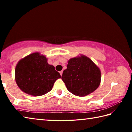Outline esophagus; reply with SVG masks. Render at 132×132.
<instances>
[{"label":"esophagus","mask_w":132,"mask_h":132,"mask_svg":"<svg viewBox=\"0 0 132 132\" xmlns=\"http://www.w3.org/2000/svg\"><path fill=\"white\" fill-rule=\"evenodd\" d=\"M59 73H60V74H61V75L62 76V73H63V71H62H62H60Z\"/></svg>","instance_id":"1"}]
</instances>
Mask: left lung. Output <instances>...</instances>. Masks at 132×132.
<instances>
[{
  "instance_id": "obj_1",
  "label": "left lung",
  "mask_w": 132,
  "mask_h": 132,
  "mask_svg": "<svg viewBox=\"0 0 132 132\" xmlns=\"http://www.w3.org/2000/svg\"><path fill=\"white\" fill-rule=\"evenodd\" d=\"M62 80L69 91L83 97L93 93L100 86L101 71L90 58L81 56L69 60Z\"/></svg>"
}]
</instances>
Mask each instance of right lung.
<instances>
[{"mask_svg": "<svg viewBox=\"0 0 132 132\" xmlns=\"http://www.w3.org/2000/svg\"><path fill=\"white\" fill-rule=\"evenodd\" d=\"M61 77L55 67L39 53H34L20 60L15 70L17 86L28 94L41 96L52 90L56 80Z\"/></svg>", "mask_w": 132, "mask_h": 132, "instance_id": "obj_1", "label": "right lung"}]
</instances>
